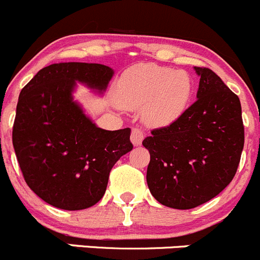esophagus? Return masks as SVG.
I'll return each instance as SVG.
<instances>
[{"instance_id": "34e87169", "label": "esophagus", "mask_w": 260, "mask_h": 260, "mask_svg": "<svg viewBox=\"0 0 260 260\" xmlns=\"http://www.w3.org/2000/svg\"><path fill=\"white\" fill-rule=\"evenodd\" d=\"M132 143L134 145H140L142 144L143 139H144V133H143L142 128L134 127L132 130Z\"/></svg>"}]
</instances>
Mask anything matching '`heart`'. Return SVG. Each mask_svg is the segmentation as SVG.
<instances>
[{
  "mask_svg": "<svg viewBox=\"0 0 260 260\" xmlns=\"http://www.w3.org/2000/svg\"><path fill=\"white\" fill-rule=\"evenodd\" d=\"M192 93L185 71L143 63L125 74L118 103L125 108L144 106V117L152 125H169L182 115Z\"/></svg>",
  "mask_w": 260,
  "mask_h": 260,
  "instance_id": "1",
  "label": "heart"
}]
</instances>
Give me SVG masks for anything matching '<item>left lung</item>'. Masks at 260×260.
Returning a JSON list of instances; mask_svg holds the SVG:
<instances>
[{"label": "left lung", "mask_w": 260, "mask_h": 260, "mask_svg": "<svg viewBox=\"0 0 260 260\" xmlns=\"http://www.w3.org/2000/svg\"><path fill=\"white\" fill-rule=\"evenodd\" d=\"M198 100L171 125L143 140L147 182L166 207L191 209L213 199L234 179L244 148L240 100L216 73L197 68Z\"/></svg>", "instance_id": "left-lung-1"}]
</instances>
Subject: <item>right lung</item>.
I'll return each instance as SVG.
<instances>
[{
	"instance_id": "1",
	"label": "right lung",
	"mask_w": 260,
	"mask_h": 260,
	"mask_svg": "<svg viewBox=\"0 0 260 260\" xmlns=\"http://www.w3.org/2000/svg\"><path fill=\"white\" fill-rule=\"evenodd\" d=\"M112 75L101 63H53L21 89L12 127L15 154L28 186L56 208L94 206L115 163L133 149L130 128L97 127L73 101L76 81L102 91Z\"/></svg>"
}]
</instances>
